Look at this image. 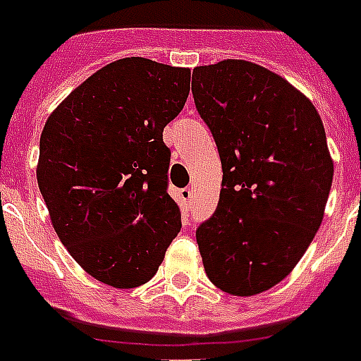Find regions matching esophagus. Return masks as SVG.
Here are the masks:
<instances>
[{
  "instance_id": "obj_1",
  "label": "esophagus",
  "mask_w": 361,
  "mask_h": 361,
  "mask_svg": "<svg viewBox=\"0 0 361 361\" xmlns=\"http://www.w3.org/2000/svg\"><path fill=\"white\" fill-rule=\"evenodd\" d=\"M180 200H181V204H183V207L189 209L190 204H192V189H181L180 190Z\"/></svg>"
}]
</instances>
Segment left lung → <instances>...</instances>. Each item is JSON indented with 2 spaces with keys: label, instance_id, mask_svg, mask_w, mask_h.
Wrapping results in <instances>:
<instances>
[{
  "label": "left lung",
  "instance_id": "left-lung-1",
  "mask_svg": "<svg viewBox=\"0 0 361 361\" xmlns=\"http://www.w3.org/2000/svg\"><path fill=\"white\" fill-rule=\"evenodd\" d=\"M190 90L224 172L216 211L196 227L205 274L255 295L295 268L319 229L334 176L325 128L307 97L246 60L195 68Z\"/></svg>",
  "mask_w": 361,
  "mask_h": 361
}]
</instances>
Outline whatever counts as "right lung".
I'll return each instance as SVG.
<instances>
[{
	"mask_svg": "<svg viewBox=\"0 0 361 361\" xmlns=\"http://www.w3.org/2000/svg\"><path fill=\"white\" fill-rule=\"evenodd\" d=\"M189 84L185 68L117 60L45 123L38 187L66 250L101 283L135 288L150 281L180 233L163 128L183 110Z\"/></svg>",
	"mask_w": 361,
	"mask_h": 361,
	"instance_id": "add662e5",
	"label": "right lung"
}]
</instances>
